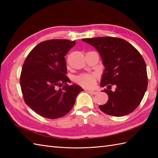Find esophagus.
<instances>
[{
	"label": "esophagus",
	"mask_w": 158,
	"mask_h": 158,
	"mask_svg": "<svg viewBox=\"0 0 158 158\" xmlns=\"http://www.w3.org/2000/svg\"><path fill=\"white\" fill-rule=\"evenodd\" d=\"M87 92H88L89 94H92V95H96L98 94V92L97 91H94V90H87Z\"/></svg>",
	"instance_id": "esophagus-1"
}]
</instances>
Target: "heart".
Returning <instances> with one entry per match:
<instances>
[{
  "mask_svg": "<svg viewBox=\"0 0 158 158\" xmlns=\"http://www.w3.org/2000/svg\"><path fill=\"white\" fill-rule=\"evenodd\" d=\"M96 75L94 74H82L75 77V81L84 87H92L95 84Z\"/></svg>",
  "mask_w": 158,
  "mask_h": 158,
  "instance_id": "1",
  "label": "heart"
}]
</instances>
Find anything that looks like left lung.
<instances>
[{"mask_svg":"<svg viewBox=\"0 0 158 158\" xmlns=\"http://www.w3.org/2000/svg\"><path fill=\"white\" fill-rule=\"evenodd\" d=\"M96 49L105 67L100 86H106L109 100L99 108L107 115L121 117L134 111L141 102L147 88V67L142 56L126 40L103 36L83 39ZM112 85L116 86L114 92Z\"/></svg>","mask_w":158,"mask_h":158,"instance_id":"8db88e82","label":"left lung"}]
</instances>
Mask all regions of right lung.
Instances as JSON below:
<instances>
[{"label": "right lung", "mask_w": 158, "mask_h": 158, "mask_svg": "<svg viewBox=\"0 0 158 158\" xmlns=\"http://www.w3.org/2000/svg\"><path fill=\"white\" fill-rule=\"evenodd\" d=\"M75 41L52 39L40 43L29 53L20 75L26 105L41 116L60 118L72 109L77 95L83 91L77 84L67 85L64 56ZM62 85L63 87L59 89Z\"/></svg>", "instance_id": "1"}]
</instances>
